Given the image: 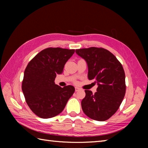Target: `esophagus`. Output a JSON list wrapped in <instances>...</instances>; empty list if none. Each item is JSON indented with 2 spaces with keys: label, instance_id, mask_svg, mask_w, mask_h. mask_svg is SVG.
I'll return each instance as SVG.
<instances>
[{
  "label": "esophagus",
  "instance_id": "esophagus-1",
  "mask_svg": "<svg viewBox=\"0 0 148 148\" xmlns=\"http://www.w3.org/2000/svg\"><path fill=\"white\" fill-rule=\"evenodd\" d=\"M80 89L79 88H77V87H76L75 88V91H76V92H78V91H79Z\"/></svg>",
  "mask_w": 148,
  "mask_h": 148
}]
</instances>
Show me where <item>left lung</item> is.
Masks as SVG:
<instances>
[{"mask_svg":"<svg viewBox=\"0 0 148 148\" xmlns=\"http://www.w3.org/2000/svg\"><path fill=\"white\" fill-rule=\"evenodd\" d=\"M77 55L86 61L90 80L97 83V92L84 90L86 96L81 101L82 109L87 116L103 121L117 111L126 91L125 74L116 56L108 50L92 47L76 50Z\"/></svg>","mask_w":148,"mask_h":148,"instance_id":"1","label":"left lung"}]
</instances>
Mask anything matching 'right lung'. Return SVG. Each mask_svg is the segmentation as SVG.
<instances>
[{
	"mask_svg": "<svg viewBox=\"0 0 148 148\" xmlns=\"http://www.w3.org/2000/svg\"><path fill=\"white\" fill-rule=\"evenodd\" d=\"M74 51L75 49L48 48L28 64L22 91L30 109L39 117L46 119L59 114L74 93L73 86L61 88L55 83L56 75L62 73L65 63Z\"/></svg>",
	"mask_w": 148,
	"mask_h": 148,
	"instance_id": "right-lung-1",
	"label": "right lung"
}]
</instances>
